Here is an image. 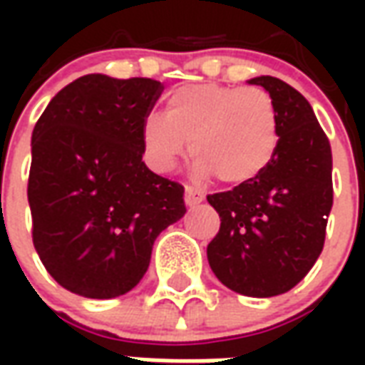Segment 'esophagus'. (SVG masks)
Returning a JSON list of instances; mask_svg holds the SVG:
<instances>
[{
    "label": "esophagus",
    "instance_id": "34e87169",
    "mask_svg": "<svg viewBox=\"0 0 365 365\" xmlns=\"http://www.w3.org/2000/svg\"><path fill=\"white\" fill-rule=\"evenodd\" d=\"M185 205L187 207H195L199 205L203 199H205V193L197 187H193V185H185Z\"/></svg>",
    "mask_w": 365,
    "mask_h": 365
}]
</instances>
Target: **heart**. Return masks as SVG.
<instances>
[{"mask_svg": "<svg viewBox=\"0 0 365 365\" xmlns=\"http://www.w3.org/2000/svg\"><path fill=\"white\" fill-rule=\"evenodd\" d=\"M277 143V109L262 88L190 83L168 97L166 117L148 115L143 123L144 150L156 170H174L190 144L195 172L225 185L256 180Z\"/></svg>", "mask_w": 365, "mask_h": 365, "instance_id": "obj_1", "label": "heart"}]
</instances>
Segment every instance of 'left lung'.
<instances>
[{"mask_svg": "<svg viewBox=\"0 0 365 365\" xmlns=\"http://www.w3.org/2000/svg\"><path fill=\"white\" fill-rule=\"evenodd\" d=\"M248 83L274 99L279 143L256 180L207 195L221 217L207 260L229 289L274 297L295 287L321 256L332 209V152L313 107L295 88L272 76Z\"/></svg>", "mask_w": 365, "mask_h": 365, "instance_id": "8db88e82", "label": "left lung"}]
</instances>
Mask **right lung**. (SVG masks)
I'll use <instances>...</instances> for the list:
<instances>
[{
    "instance_id": "add662e5",
    "label": "right lung",
    "mask_w": 365,
    "mask_h": 365,
    "mask_svg": "<svg viewBox=\"0 0 365 365\" xmlns=\"http://www.w3.org/2000/svg\"><path fill=\"white\" fill-rule=\"evenodd\" d=\"M162 91L150 78L82 76L33 128V245L46 272L82 297L133 289L156 237L185 215L183 185L143 162V123Z\"/></svg>"
}]
</instances>
